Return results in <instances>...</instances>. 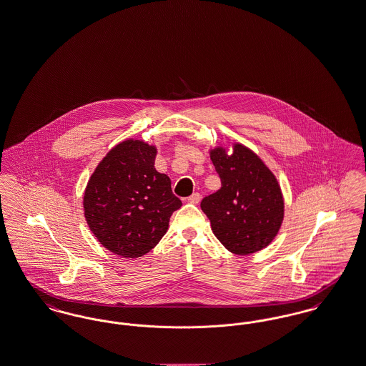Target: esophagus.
Segmentation results:
<instances>
[{"instance_id": "obj_1", "label": "esophagus", "mask_w": 366, "mask_h": 366, "mask_svg": "<svg viewBox=\"0 0 366 366\" xmlns=\"http://www.w3.org/2000/svg\"><path fill=\"white\" fill-rule=\"evenodd\" d=\"M200 199H202V194L200 193H192L191 196L187 199L189 203H192V204H197L199 202H200Z\"/></svg>"}]
</instances>
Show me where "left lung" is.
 <instances>
[{"mask_svg":"<svg viewBox=\"0 0 366 366\" xmlns=\"http://www.w3.org/2000/svg\"><path fill=\"white\" fill-rule=\"evenodd\" d=\"M221 178V188L206 196L200 207L214 234L237 255L257 252L272 243L284 217L279 182L259 157L236 144L233 154L224 148L211 151Z\"/></svg>","mask_w":366,"mask_h":366,"instance_id":"obj_1","label":"left lung"}]
</instances>
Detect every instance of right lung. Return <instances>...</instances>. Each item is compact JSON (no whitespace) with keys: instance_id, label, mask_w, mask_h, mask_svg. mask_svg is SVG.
<instances>
[{"instance_id":"add662e5","label":"right lung","mask_w":366,"mask_h":366,"mask_svg":"<svg viewBox=\"0 0 366 366\" xmlns=\"http://www.w3.org/2000/svg\"><path fill=\"white\" fill-rule=\"evenodd\" d=\"M157 149L127 139L111 149L87 182L84 209L87 225L111 252L139 258L164 236L182 202L172 181L155 169Z\"/></svg>"}]
</instances>
